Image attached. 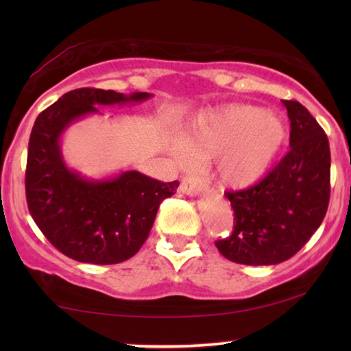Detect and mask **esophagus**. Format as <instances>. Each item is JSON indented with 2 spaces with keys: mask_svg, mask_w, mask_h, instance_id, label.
<instances>
[{
  "mask_svg": "<svg viewBox=\"0 0 351 351\" xmlns=\"http://www.w3.org/2000/svg\"><path fill=\"white\" fill-rule=\"evenodd\" d=\"M180 190H181V193L189 195V197H197V195L203 192L204 186H203V182L197 180V178L187 176V178H184V180H182Z\"/></svg>",
  "mask_w": 351,
  "mask_h": 351,
  "instance_id": "34e87169",
  "label": "esophagus"
}]
</instances>
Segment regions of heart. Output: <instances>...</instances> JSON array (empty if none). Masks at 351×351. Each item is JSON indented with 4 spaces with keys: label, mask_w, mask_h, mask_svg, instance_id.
I'll list each match as a JSON object with an SVG mask.
<instances>
[{
    "label": "heart",
    "mask_w": 351,
    "mask_h": 351,
    "mask_svg": "<svg viewBox=\"0 0 351 351\" xmlns=\"http://www.w3.org/2000/svg\"><path fill=\"white\" fill-rule=\"evenodd\" d=\"M287 141V125L272 111L228 105L206 111L184 132V145L197 158H213L223 187L243 189L263 176Z\"/></svg>",
    "instance_id": "heart-1"
}]
</instances>
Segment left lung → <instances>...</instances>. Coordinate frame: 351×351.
I'll list each match as a JSON object with an SVG mask.
<instances>
[{"mask_svg": "<svg viewBox=\"0 0 351 351\" xmlns=\"http://www.w3.org/2000/svg\"><path fill=\"white\" fill-rule=\"evenodd\" d=\"M291 121L289 152L255 186L228 192L234 232L215 245L240 265H277L300 251L328 209L330 145L316 119L295 100H282Z\"/></svg>", "mask_w": 351, "mask_h": 351, "instance_id": "left-lung-1", "label": "left lung"}]
</instances>
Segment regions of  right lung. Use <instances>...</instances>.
Returning a JSON list of instances; mask_svg holds the SVG:
<instances>
[{
  "instance_id": "1",
  "label": "right lung",
  "mask_w": 351,
  "mask_h": 351,
  "mask_svg": "<svg viewBox=\"0 0 351 351\" xmlns=\"http://www.w3.org/2000/svg\"><path fill=\"white\" fill-rule=\"evenodd\" d=\"M152 97L80 88L35 119L27 148V207L38 229L66 257L93 265L132 258L150 234L159 204L176 193L178 181L161 182L138 170L88 178L71 169L62 153L66 130L83 117L102 114L97 106Z\"/></svg>"
}]
</instances>
